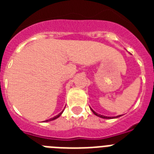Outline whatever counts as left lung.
<instances>
[{"mask_svg": "<svg viewBox=\"0 0 154 154\" xmlns=\"http://www.w3.org/2000/svg\"><path fill=\"white\" fill-rule=\"evenodd\" d=\"M91 110L92 111H93V112H94V114L96 115V116H97V117H101V118H105V119H109V118H116V117H121V115H120V116H117V117H105V116H103V115H101V114H98V113H97L96 112H94V110L92 109H91Z\"/></svg>", "mask_w": 154, "mask_h": 154, "instance_id": "left-lung-1", "label": "left lung"}]
</instances>
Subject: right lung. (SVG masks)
I'll return each instance as SVG.
<instances>
[{"instance_id":"obj_1","label":"right lung","mask_w":154,"mask_h":154,"mask_svg":"<svg viewBox=\"0 0 154 154\" xmlns=\"http://www.w3.org/2000/svg\"><path fill=\"white\" fill-rule=\"evenodd\" d=\"M62 112H63V111L61 112H60V113H59V114L58 115H57V116H55V117H53V118H50V119H49V120H46V121H45V122H50V121H53V120H55V119H57V118H58V117H60V115L62 114Z\"/></svg>"}]
</instances>
